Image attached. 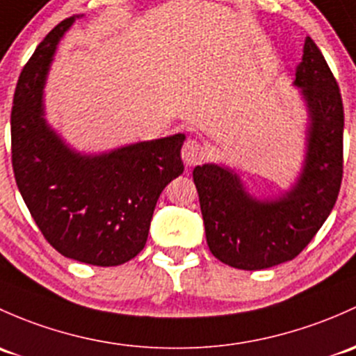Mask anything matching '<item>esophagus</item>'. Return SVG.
Instances as JSON below:
<instances>
[{
  "mask_svg": "<svg viewBox=\"0 0 356 356\" xmlns=\"http://www.w3.org/2000/svg\"><path fill=\"white\" fill-rule=\"evenodd\" d=\"M182 160L188 167H194L207 159V147L196 140H188L182 147Z\"/></svg>",
  "mask_w": 356,
  "mask_h": 356,
  "instance_id": "obj_1",
  "label": "esophagus"
}]
</instances>
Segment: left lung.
Instances as JSON below:
<instances>
[{
  "instance_id": "obj_1",
  "label": "left lung",
  "mask_w": 356,
  "mask_h": 356,
  "mask_svg": "<svg viewBox=\"0 0 356 356\" xmlns=\"http://www.w3.org/2000/svg\"><path fill=\"white\" fill-rule=\"evenodd\" d=\"M309 112L307 153L297 184L278 200H256L227 167L193 170L209 250L232 268L266 269L297 257L338 200L343 179L345 112L338 81L310 37L295 71Z\"/></svg>"
}]
</instances>
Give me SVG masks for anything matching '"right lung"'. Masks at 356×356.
Here are the masks:
<instances>
[{"instance_id":"obj_1","label":"right lung","mask_w":356,"mask_h":356,"mask_svg":"<svg viewBox=\"0 0 356 356\" xmlns=\"http://www.w3.org/2000/svg\"><path fill=\"white\" fill-rule=\"evenodd\" d=\"M78 17L56 25L18 78L11 163L18 191L46 241L65 257L119 266L143 250L159 196L184 172L182 133L109 153L81 155L44 119L42 93L58 42Z\"/></svg>"}]
</instances>
